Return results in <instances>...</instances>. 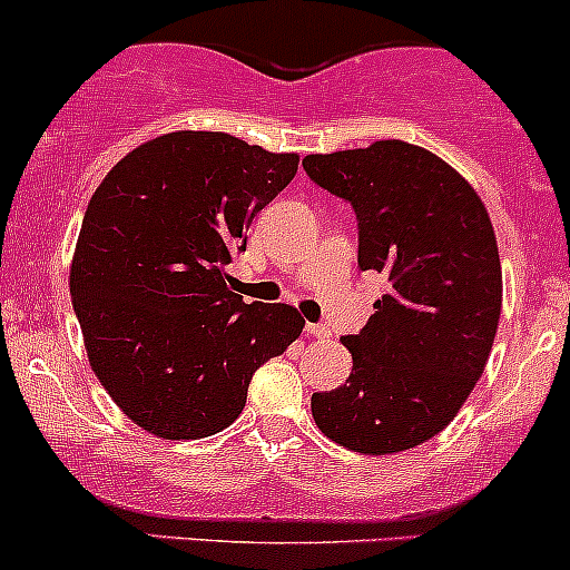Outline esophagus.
<instances>
[{"label":"esophagus","instance_id":"34e87169","mask_svg":"<svg viewBox=\"0 0 570 570\" xmlns=\"http://www.w3.org/2000/svg\"><path fill=\"white\" fill-rule=\"evenodd\" d=\"M306 333L308 336H331V327L322 325V322H308Z\"/></svg>","mask_w":570,"mask_h":570}]
</instances>
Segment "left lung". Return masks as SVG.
I'll return each mask as SVG.
<instances>
[{
    "label": "left lung",
    "mask_w": 570,
    "mask_h": 570,
    "mask_svg": "<svg viewBox=\"0 0 570 570\" xmlns=\"http://www.w3.org/2000/svg\"><path fill=\"white\" fill-rule=\"evenodd\" d=\"M303 168L353 206L358 267L389 284L370 322L342 338L353 372L312 396L314 422L364 455L411 450L455 419L491 355L502 312L491 217L458 170L411 142L312 154Z\"/></svg>",
    "instance_id": "8db88e82"
}]
</instances>
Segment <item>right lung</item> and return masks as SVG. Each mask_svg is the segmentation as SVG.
<instances>
[{
    "label": "right lung",
    "mask_w": 570,
    "mask_h": 570,
    "mask_svg": "<svg viewBox=\"0 0 570 570\" xmlns=\"http://www.w3.org/2000/svg\"><path fill=\"white\" fill-rule=\"evenodd\" d=\"M297 174L223 131H174L126 154L90 198L71 301L90 366L115 405L159 439H206L243 413L250 377L303 325L245 303L226 264L253 217Z\"/></svg>",
    "instance_id": "obj_1"
}]
</instances>
